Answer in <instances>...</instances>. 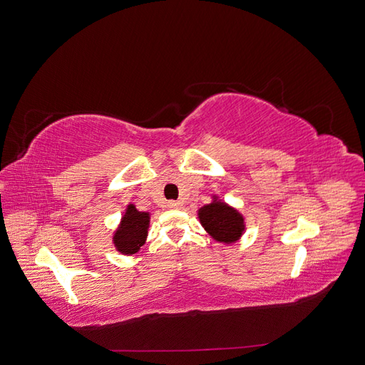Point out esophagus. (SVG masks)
Wrapping results in <instances>:
<instances>
[{"instance_id":"34e87169","label":"esophagus","mask_w":365,"mask_h":365,"mask_svg":"<svg viewBox=\"0 0 365 365\" xmlns=\"http://www.w3.org/2000/svg\"><path fill=\"white\" fill-rule=\"evenodd\" d=\"M168 208H172V210H180V208H181V202L170 201V202H168Z\"/></svg>"}]
</instances>
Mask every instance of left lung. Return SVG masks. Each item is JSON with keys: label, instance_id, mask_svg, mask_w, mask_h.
Here are the masks:
<instances>
[{"label": "left lung", "instance_id": "1", "mask_svg": "<svg viewBox=\"0 0 365 365\" xmlns=\"http://www.w3.org/2000/svg\"><path fill=\"white\" fill-rule=\"evenodd\" d=\"M197 219L208 236L219 244H236L245 233V216L216 193L212 195V202L197 208Z\"/></svg>", "mask_w": 365, "mask_h": 365}]
</instances>
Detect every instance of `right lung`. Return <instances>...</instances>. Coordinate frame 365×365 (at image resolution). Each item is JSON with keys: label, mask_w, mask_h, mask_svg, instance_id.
<instances>
[{"label": "right lung", "mask_w": 365, "mask_h": 365, "mask_svg": "<svg viewBox=\"0 0 365 365\" xmlns=\"http://www.w3.org/2000/svg\"><path fill=\"white\" fill-rule=\"evenodd\" d=\"M150 225V212H140L129 202L113 233L114 248L123 256H134L146 244Z\"/></svg>", "instance_id": "right-lung-1"}]
</instances>
